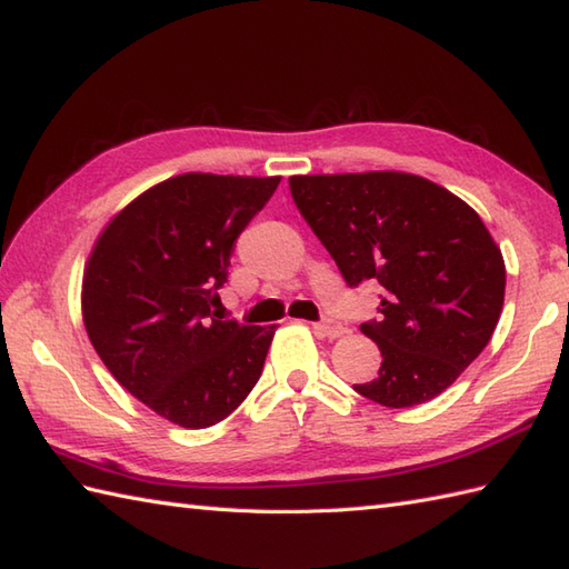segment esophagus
Wrapping results in <instances>:
<instances>
[{"label": "esophagus", "instance_id": "obj_1", "mask_svg": "<svg viewBox=\"0 0 569 569\" xmlns=\"http://www.w3.org/2000/svg\"><path fill=\"white\" fill-rule=\"evenodd\" d=\"M313 331H317V333H319V336H323V338H340V336L346 333V328L340 326L338 321L326 319V321L313 323Z\"/></svg>", "mask_w": 569, "mask_h": 569}]
</instances>
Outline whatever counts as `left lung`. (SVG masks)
I'll return each mask as SVG.
<instances>
[{"label":"left lung","instance_id":"1","mask_svg":"<svg viewBox=\"0 0 569 569\" xmlns=\"http://www.w3.org/2000/svg\"><path fill=\"white\" fill-rule=\"evenodd\" d=\"M295 204L350 287H385L362 323L382 352L380 375L356 391L389 409L431 401L489 343L507 268L479 213L411 172L292 174Z\"/></svg>","mask_w":569,"mask_h":569}]
</instances>
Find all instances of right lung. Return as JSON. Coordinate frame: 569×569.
Returning <instances> with one entry per match:
<instances>
[{
	"instance_id": "obj_1",
	"label": "right lung",
	"mask_w": 569,
	"mask_h": 569,
	"mask_svg": "<svg viewBox=\"0 0 569 569\" xmlns=\"http://www.w3.org/2000/svg\"><path fill=\"white\" fill-rule=\"evenodd\" d=\"M282 178L184 172L126 204L82 277V321L117 382L182 428L226 419L260 380L274 326L221 321L236 238Z\"/></svg>"
}]
</instances>
